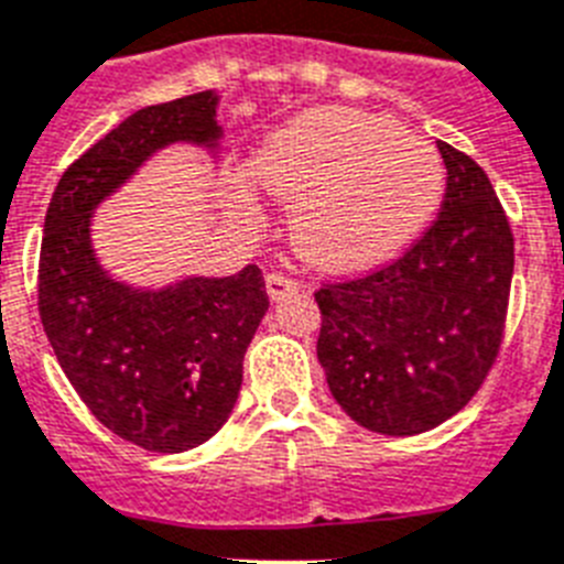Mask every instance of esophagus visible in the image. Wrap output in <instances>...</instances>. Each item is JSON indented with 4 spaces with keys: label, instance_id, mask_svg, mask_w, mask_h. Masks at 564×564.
<instances>
[{
    "label": "esophagus",
    "instance_id": "obj_1",
    "mask_svg": "<svg viewBox=\"0 0 564 564\" xmlns=\"http://www.w3.org/2000/svg\"><path fill=\"white\" fill-rule=\"evenodd\" d=\"M264 288H268V296H271L273 302L285 300V296H291V293H296V282L288 276H282V273H271V276L264 279Z\"/></svg>",
    "mask_w": 564,
    "mask_h": 564
}]
</instances>
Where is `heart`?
I'll return each instance as SVG.
<instances>
[{"instance_id": "obj_1", "label": "heart", "mask_w": 564, "mask_h": 564, "mask_svg": "<svg viewBox=\"0 0 564 564\" xmlns=\"http://www.w3.org/2000/svg\"><path fill=\"white\" fill-rule=\"evenodd\" d=\"M245 172L227 178V202L245 209L253 187L293 207L291 239L325 271H366L412 245L444 195V161L392 120L316 106L276 126Z\"/></svg>"}]
</instances>
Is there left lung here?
Wrapping results in <instances>:
<instances>
[{"mask_svg":"<svg viewBox=\"0 0 564 564\" xmlns=\"http://www.w3.org/2000/svg\"><path fill=\"white\" fill-rule=\"evenodd\" d=\"M446 195L415 248L316 293V357L343 412L380 435L435 430L467 406L499 355L513 232L487 172L438 141Z\"/></svg>","mask_w":564,"mask_h":564,"instance_id":"obj_1","label":"left lung"}]
</instances>
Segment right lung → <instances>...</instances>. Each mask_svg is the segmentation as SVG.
<instances>
[{"label":"right lung","instance_id":"right-lung-1","mask_svg":"<svg viewBox=\"0 0 564 564\" xmlns=\"http://www.w3.org/2000/svg\"><path fill=\"white\" fill-rule=\"evenodd\" d=\"M218 104L221 91L209 88L129 115L63 172L45 213L40 316L51 348L91 415L152 453H184L225 426L271 302L256 264L166 285L111 276L91 227L97 207L161 149L187 143L216 164Z\"/></svg>","mask_w":564,"mask_h":564}]
</instances>
